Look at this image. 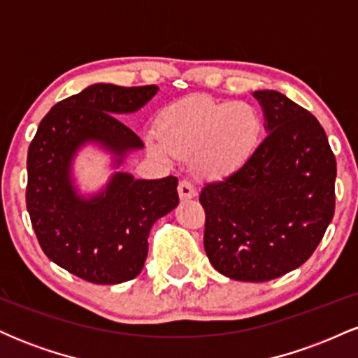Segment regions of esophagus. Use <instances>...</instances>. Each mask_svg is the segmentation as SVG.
<instances>
[{
    "instance_id": "34e87169",
    "label": "esophagus",
    "mask_w": 358,
    "mask_h": 358,
    "mask_svg": "<svg viewBox=\"0 0 358 358\" xmlns=\"http://www.w3.org/2000/svg\"><path fill=\"white\" fill-rule=\"evenodd\" d=\"M178 195L182 200H190L196 195V190H195V187L188 182V180H182L178 185Z\"/></svg>"
}]
</instances>
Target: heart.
<instances>
[{
	"label": "heart",
	"instance_id": "b5f03b06",
	"mask_svg": "<svg viewBox=\"0 0 358 358\" xmlns=\"http://www.w3.org/2000/svg\"><path fill=\"white\" fill-rule=\"evenodd\" d=\"M262 121L248 102H217L187 97L173 102L159 117V136L148 134L150 153L163 162L193 155V166L208 178H222L244 165L256 150Z\"/></svg>",
	"mask_w": 358,
	"mask_h": 358
}]
</instances>
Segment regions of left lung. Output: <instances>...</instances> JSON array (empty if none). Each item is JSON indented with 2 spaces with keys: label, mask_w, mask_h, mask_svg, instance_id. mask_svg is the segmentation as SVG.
<instances>
[{
  "label": "left lung",
  "mask_w": 358,
  "mask_h": 358,
  "mask_svg": "<svg viewBox=\"0 0 358 358\" xmlns=\"http://www.w3.org/2000/svg\"><path fill=\"white\" fill-rule=\"evenodd\" d=\"M268 136L239 170L205 183L203 248L224 276L262 282L310 259L335 213V155L313 114L256 90Z\"/></svg>",
  "instance_id": "8db88e82"
}]
</instances>
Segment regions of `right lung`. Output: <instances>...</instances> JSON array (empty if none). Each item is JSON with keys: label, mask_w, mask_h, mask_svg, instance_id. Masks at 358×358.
Instances as JSON below:
<instances>
[{"label": "right lung", "mask_w": 358, "mask_h": 358, "mask_svg": "<svg viewBox=\"0 0 358 358\" xmlns=\"http://www.w3.org/2000/svg\"><path fill=\"white\" fill-rule=\"evenodd\" d=\"M156 92V85H89L53 106L28 148L27 208L40 248L89 282L119 285L136 278L145 266L151 227L178 205L176 176L136 180L114 171L90 196L73 185V158L82 146L104 148L116 168L127 153L145 146L117 116L136 113Z\"/></svg>", "instance_id": "1"}]
</instances>
